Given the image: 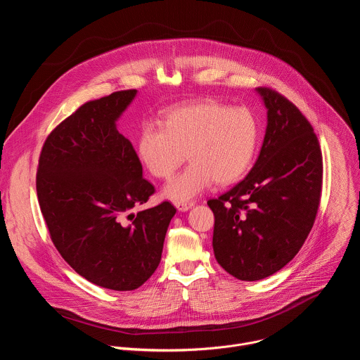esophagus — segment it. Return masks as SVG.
Returning a JSON list of instances; mask_svg holds the SVG:
<instances>
[{
  "instance_id": "34e87169",
  "label": "esophagus",
  "mask_w": 360,
  "mask_h": 360,
  "mask_svg": "<svg viewBox=\"0 0 360 360\" xmlns=\"http://www.w3.org/2000/svg\"><path fill=\"white\" fill-rule=\"evenodd\" d=\"M193 205H194L193 201H177V202H176V208H177L179 211H187V210H190Z\"/></svg>"
}]
</instances>
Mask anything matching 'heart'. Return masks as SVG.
Here are the masks:
<instances>
[{
	"label": "heart",
	"instance_id": "1",
	"mask_svg": "<svg viewBox=\"0 0 360 360\" xmlns=\"http://www.w3.org/2000/svg\"><path fill=\"white\" fill-rule=\"evenodd\" d=\"M259 140V124L247 108L219 102H198L169 110L163 126L143 123L137 137V155L148 172L169 180L186 155L190 166L163 191L173 201H186L212 181L227 186L251 167Z\"/></svg>",
	"mask_w": 360,
	"mask_h": 360
}]
</instances>
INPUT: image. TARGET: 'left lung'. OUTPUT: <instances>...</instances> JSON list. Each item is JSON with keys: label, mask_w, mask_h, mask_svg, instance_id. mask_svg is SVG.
I'll return each instance as SVG.
<instances>
[{"label": "left lung", "mask_w": 360, "mask_h": 360, "mask_svg": "<svg viewBox=\"0 0 360 360\" xmlns=\"http://www.w3.org/2000/svg\"><path fill=\"white\" fill-rule=\"evenodd\" d=\"M257 92L268 109L259 156L244 180L207 201L215 259L241 281L264 279L298 254L322 193V152L312 124L279 92Z\"/></svg>", "instance_id": "left-lung-1"}]
</instances>
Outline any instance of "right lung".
Returning a JSON list of instances; mask_svg holds the SVG:
<instances>
[{
  "label": "right lung",
  "mask_w": 360,
  "mask_h": 360,
  "mask_svg": "<svg viewBox=\"0 0 360 360\" xmlns=\"http://www.w3.org/2000/svg\"><path fill=\"white\" fill-rule=\"evenodd\" d=\"M136 89L89 101L46 137L37 194L51 240L89 282L113 291L145 283L160 264L176 208L170 201L133 214L156 191L116 120Z\"/></svg>",
  "instance_id": "right-lung-1"
}]
</instances>
